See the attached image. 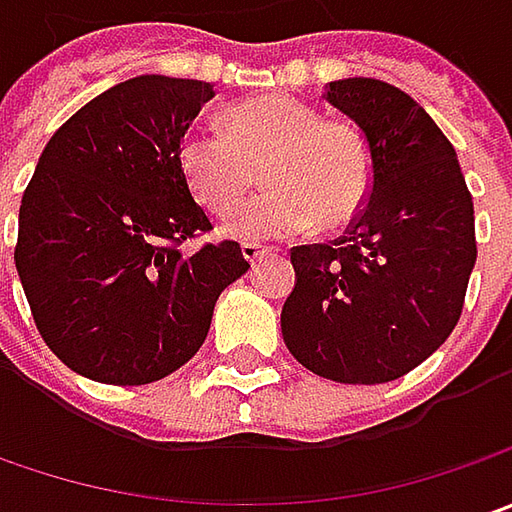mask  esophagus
<instances>
[{"mask_svg":"<svg viewBox=\"0 0 512 512\" xmlns=\"http://www.w3.org/2000/svg\"><path fill=\"white\" fill-rule=\"evenodd\" d=\"M242 256H245L247 265H256L262 256H267V247L265 245H242Z\"/></svg>","mask_w":512,"mask_h":512,"instance_id":"1","label":"esophagus"}]
</instances>
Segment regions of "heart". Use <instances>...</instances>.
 <instances>
[{"label":"heart","instance_id":"1","mask_svg":"<svg viewBox=\"0 0 512 512\" xmlns=\"http://www.w3.org/2000/svg\"><path fill=\"white\" fill-rule=\"evenodd\" d=\"M262 165L270 190L236 207L222 225L225 236L245 245L299 236L316 219L327 230L344 227L373 185L362 133L290 96L245 99L227 110V133L193 128L179 145L187 187L210 213L239 205Z\"/></svg>","mask_w":512,"mask_h":512}]
</instances>
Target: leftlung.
Masks as SVG:
<instances>
[{
    "mask_svg": "<svg viewBox=\"0 0 512 512\" xmlns=\"http://www.w3.org/2000/svg\"><path fill=\"white\" fill-rule=\"evenodd\" d=\"M325 99L362 130L373 185L344 236L290 250L296 285L282 336L322 379L393 382L462 316L476 265L473 199L453 145L404 90L353 76L325 85Z\"/></svg>",
    "mask_w": 512,
    "mask_h": 512,
    "instance_id": "left-lung-1",
    "label": "left lung"
}]
</instances>
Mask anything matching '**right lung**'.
<instances>
[{"label": "right lung", "mask_w": 512, "mask_h": 512, "mask_svg": "<svg viewBox=\"0 0 512 512\" xmlns=\"http://www.w3.org/2000/svg\"><path fill=\"white\" fill-rule=\"evenodd\" d=\"M213 96L199 79L136 76L76 110L39 156L13 259L42 339L85 379L150 384L179 370L250 267L236 242L179 250L210 230L179 145Z\"/></svg>", "instance_id": "1"}]
</instances>
